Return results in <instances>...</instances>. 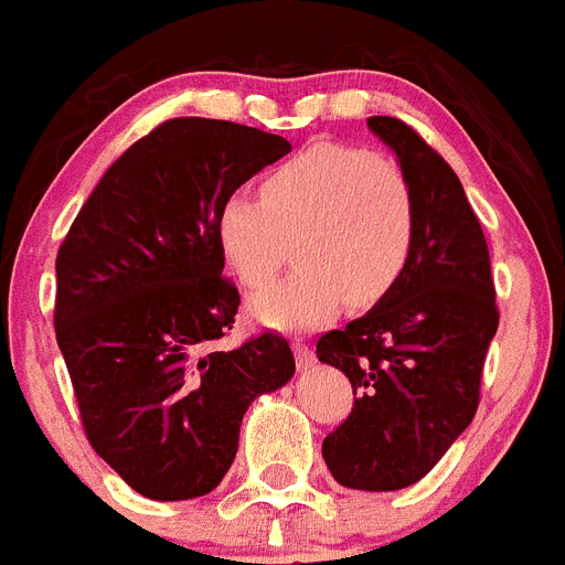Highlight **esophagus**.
Segmentation results:
<instances>
[{
	"label": "esophagus",
	"instance_id": "34e87169",
	"mask_svg": "<svg viewBox=\"0 0 565 565\" xmlns=\"http://www.w3.org/2000/svg\"><path fill=\"white\" fill-rule=\"evenodd\" d=\"M292 352H295V360H298V369L307 371L315 365V354L312 349H309L307 343H301V340H292Z\"/></svg>",
	"mask_w": 565,
	"mask_h": 565
}]
</instances>
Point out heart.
<instances>
[{
    "mask_svg": "<svg viewBox=\"0 0 565 565\" xmlns=\"http://www.w3.org/2000/svg\"><path fill=\"white\" fill-rule=\"evenodd\" d=\"M213 236L233 276L253 289L276 276L292 242L298 267L253 295L250 312L267 327L315 329L345 298L369 307L399 281L416 238L414 191L388 157L312 143L264 177L262 200L227 194Z\"/></svg>",
    "mask_w": 565,
    "mask_h": 565,
    "instance_id": "b5f03b06",
    "label": "heart"
}]
</instances>
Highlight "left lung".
Returning a JSON list of instances; mask_svg holds the SVG:
<instances>
[{"instance_id":"obj_1","label":"left lung","mask_w":565,"mask_h":565,"mask_svg":"<svg viewBox=\"0 0 565 565\" xmlns=\"http://www.w3.org/2000/svg\"><path fill=\"white\" fill-rule=\"evenodd\" d=\"M369 129L408 177L416 238L399 281L318 340L320 363L358 394L323 461L338 484L391 492L428 476L476 416L498 309L484 231L456 171L403 120L377 115Z\"/></svg>"}]
</instances>
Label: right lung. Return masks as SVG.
I'll return each mask as SVG.
<instances>
[{
  "mask_svg": "<svg viewBox=\"0 0 565 565\" xmlns=\"http://www.w3.org/2000/svg\"><path fill=\"white\" fill-rule=\"evenodd\" d=\"M289 151L253 126L166 120L111 162L61 245L55 340L86 439L140 495H207L253 399L292 380L289 343L273 332L211 349L238 309L216 207Z\"/></svg>",
  "mask_w": 565,
  "mask_h": 565,
  "instance_id": "right-lung-1",
  "label": "right lung"
}]
</instances>
